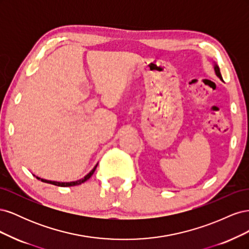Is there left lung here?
Here are the masks:
<instances>
[{
  "label": "left lung",
  "instance_id": "8db88e82",
  "mask_svg": "<svg viewBox=\"0 0 249 249\" xmlns=\"http://www.w3.org/2000/svg\"><path fill=\"white\" fill-rule=\"evenodd\" d=\"M214 70H215V72H216V74H217V77H219V79H220V80H222V77H221V73H220V71H219V67H218L217 65H215V67H214Z\"/></svg>",
  "mask_w": 249,
  "mask_h": 249
}]
</instances>
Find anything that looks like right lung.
<instances>
[{
  "mask_svg": "<svg viewBox=\"0 0 249 249\" xmlns=\"http://www.w3.org/2000/svg\"><path fill=\"white\" fill-rule=\"evenodd\" d=\"M97 166V164L94 166V168L90 171L87 176H85L83 178L79 179V180H76V182H71V183H60V182H53V180H47V179H43V178H37L38 179H40L41 182H44V183H48V184H52V185H55V186H60V187H71V186H77V185H81L82 183L86 182V180L88 178H91V176L93 175V172L95 171V168Z\"/></svg>",
  "mask_w": 249,
  "mask_h": 249,
  "instance_id": "right-lung-1",
  "label": "right lung"
}]
</instances>
